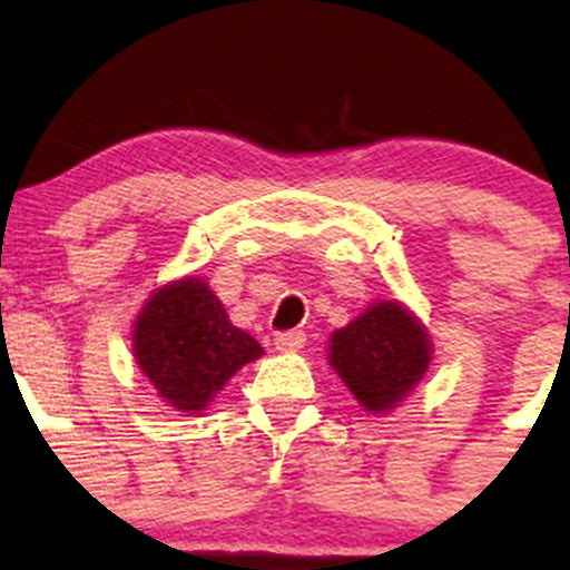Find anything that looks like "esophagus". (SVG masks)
<instances>
[{"mask_svg":"<svg viewBox=\"0 0 570 570\" xmlns=\"http://www.w3.org/2000/svg\"><path fill=\"white\" fill-rule=\"evenodd\" d=\"M305 332H278L276 335V348L284 353H294L305 345Z\"/></svg>","mask_w":570,"mask_h":570,"instance_id":"1","label":"esophagus"}]
</instances>
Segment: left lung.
Instances as JSON below:
<instances>
[{"label": "left lung", "instance_id": "left-lung-1", "mask_svg": "<svg viewBox=\"0 0 570 570\" xmlns=\"http://www.w3.org/2000/svg\"><path fill=\"white\" fill-rule=\"evenodd\" d=\"M431 337L421 318L399 299L372 303L330 337V367L367 412H391L423 381Z\"/></svg>", "mask_w": 570, "mask_h": 570}]
</instances>
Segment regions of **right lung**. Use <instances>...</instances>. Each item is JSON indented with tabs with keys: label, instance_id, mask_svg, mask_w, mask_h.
I'll use <instances>...</instances> for the list:
<instances>
[{
	"label": "right lung",
	"instance_id": "add662e5",
	"mask_svg": "<svg viewBox=\"0 0 570 570\" xmlns=\"http://www.w3.org/2000/svg\"><path fill=\"white\" fill-rule=\"evenodd\" d=\"M134 358L168 407L200 415L263 345L233 326L225 305L198 276L149 294L134 322Z\"/></svg>",
	"mask_w": 570,
	"mask_h": 570
}]
</instances>
